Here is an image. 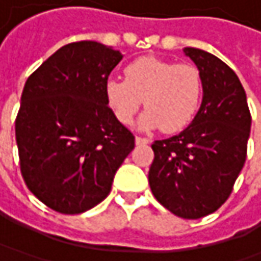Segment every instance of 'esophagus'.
Instances as JSON below:
<instances>
[{
    "instance_id": "1",
    "label": "esophagus",
    "mask_w": 261,
    "mask_h": 261,
    "mask_svg": "<svg viewBox=\"0 0 261 261\" xmlns=\"http://www.w3.org/2000/svg\"><path fill=\"white\" fill-rule=\"evenodd\" d=\"M135 141H136V144H138V145H145V144H148V142H149V139H146V138H142V136H136Z\"/></svg>"
}]
</instances>
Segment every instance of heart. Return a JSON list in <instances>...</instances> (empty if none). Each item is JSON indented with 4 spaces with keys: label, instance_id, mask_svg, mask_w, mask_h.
Listing matches in <instances>:
<instances>
[{
    "label": "heart",
    "instance_id": "heart-1",
    "mask_svg": "<svg viewBox=\"0 0 261 261\" xmlns=\"http://www.w3.org/2000/svg\"><path fill=\"white\" fill-rule=\"evenodd\" d=\"M105 91L120 123H134L144 98L146 110L141 126H161L166 132H177L197 113L203 97V80L195 66L144 56L126 65L125 80L110 78Z\"/></svg>",
    "mask_w": 261,
    "mask_h": 261
}]
</instances>
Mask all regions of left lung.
I'll use <instances>...</instances> for the list:
<instances>
[{"label": "left lung", "mask_w": 261, "mask_h": 261, "mask_svg": "<svg viewBox=\"0 0 261 261\" xmlns=\"http://www.w3.org/2000/svg\"><path fill=\"white\" fill-rule=\"evenodd\" d=\"M183 52L203 80L202 105L178 135L154 141L148 180L171 214L197 219L229 197L247 156L251 115L237 74L215 55L196 47Z\"/></svg>", "instance_id": "left-lung-1"}]
</instances>
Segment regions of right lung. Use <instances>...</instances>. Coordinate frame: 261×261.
<instances>
[{
	"label": "right lung",
	"instance_id": "right-lung-1",
	"mask_svg": "<svg viewBox=\"0 0 261 261\" xmlns=\"http://www.w3.org/2000/svg\"><path fill=\"white\" fill-rule=\"evenodd\" d=\"M122 58L98 42H74L25 81L15 119L21 175L59 214H83L105 200L135 146L106 98V83Z\"/></svg>",
	"mask_w": 261,
	"mask_h": 261
}]
</instances>
